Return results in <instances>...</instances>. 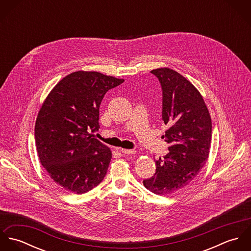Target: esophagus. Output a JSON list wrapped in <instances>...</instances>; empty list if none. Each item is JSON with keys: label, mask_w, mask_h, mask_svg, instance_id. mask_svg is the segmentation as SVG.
Masks as SVG:
<instances>
[{"label": "esophagus", "mask_w": 251, "mask_h": 251, "mask_svg": "<svg viewBox=\"0 0 251 251\" xmlns=\"http://www.w3.org/2000/svg\"><path fill=\"white\" fill-rule=\"evenodd\" d=\"M121 151L125 154H134L136 152V151L134 150H127V149H121Z\"/></svg>", "instance_id": "esophagus-1"}]
</instances>
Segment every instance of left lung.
Wrapping results in <instances>:
<instances>
[{"mask_svg":"<svg viewBox=\"0 0 251 251\" xmlns=\"http://www.w3.org/2000/svg\"><path fill=\"white\" fill-rule=\"evenodd\" d=\"M162 89V120L169 152L154 160L156 170L145 187L158 195L187 186L205 165L212 140V120L199 91L179 72L152 70ZM164 137V136H163Z\"/></svg>","mask_w":251,"mask_h":251,"instance_id":"obj_1","label":"left lung"}]
</instances>
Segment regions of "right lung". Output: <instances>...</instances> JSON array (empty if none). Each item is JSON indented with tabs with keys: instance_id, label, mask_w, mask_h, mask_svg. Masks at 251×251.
Returning <instances> with one entry per match:
<instances>
[{
	"instance_id": "obj_1",
	"label": "right lung",
	"mask_w": 251,
	"mask_h": 251,
	"mask_svg": "<svg viewBox=\"0 0 251 251\" xmlns=\"http://www.w3.org/2000/svg\"><path fill=\"white\" fill-rule=\"evenodd\" d=\"M125 80L98 72H72L49 93L37 114L35 137L41 165L64 189L82 194L104 179L111 150L94 138L104 95Z\"/></svg>"
}]
</instances>
